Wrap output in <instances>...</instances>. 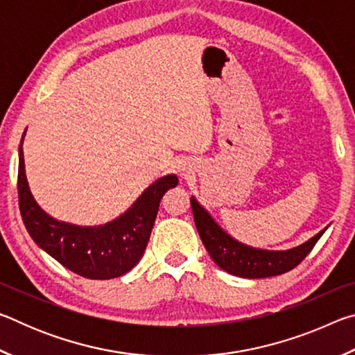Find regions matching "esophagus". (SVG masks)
<instances>
[{
    "label": "esophagus",
    "mask_w": 355,
    "mask_h": 355,
    "mask_svg": "<svg viewBox=\"0 0 355 355\" xmlns=\"http://www.w3.org/2000/svg\"><path fill=\"white\" fill-rule=\"evenodd\" d=\"M183 171V175H186V173H188V171H186V169H182Z\"/></svg>",
    "instance_id": "34e87169"
}]
</instances>
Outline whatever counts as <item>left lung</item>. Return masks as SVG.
Segmentation results:
<instances>
[{
	"label": "left lung",
	"instance_id": "obj_1",
	"mask_svg": "<svg viewBox=\"0 0 355 355\" xmlns=\"http://www.w3.org/2000/svg\"><path fill=\"white\" fill-rule=\"evenodd\" d=\"M194 222L209 257L225 272L244 279H263L291 271L310 254L326 228L309 241L288 250H264L245 245L222 230L196 197H191Z\"/></svg>",
	"mask_w": 355,
	"mask_h": 355
}]
</instances>
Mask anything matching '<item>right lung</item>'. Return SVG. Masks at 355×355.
Segmentation results:
<instances>
[{
    "label": "right lung",
    "instance_id": "1",
    "mask_svg": "<svg viewBox=\"0 0 355 355\" xmlns=\"http://www.w3.org/2000/svg\"><path fill=\"white\" fill-rule=\"evenodd\" d=\"M23 137L19 147V203L23 224L34 243L62 266L86 279H116L131 271L147 248L161 199L178 184L177 175L171 173L156 180L127 211L103 225L69 224L45 213L31 194Z\"/></svg>",
    "mask_w": 355,
    "mask_h": 355
}]
</instances>
